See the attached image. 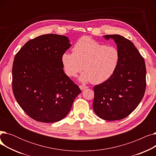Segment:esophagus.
Segmentation results:
<instances>
[{"mask_svg": "<svg viewBox=\"0 0 156 156\" xmlns=\"http://www.w3.org/2000/svg\"><path fill=\"white\" fill-rule=\"evenodd\" d=\"M79 87H80V88L81 90H83L86 89V88H88V87H87V86H84V85H80V86H79Z\"/></svg>", "mask_w": 156, "mask_h": 156, "instance_id": "esophagus-1", "label": "esophagus"}]
</instances>
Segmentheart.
<instances>
[{
  "label": "heart",
  "mask_w": 156,
  "mask_h": 156,
  "mask_svg": "<svg viewBox=\"0 0 156 156\" xmlns=\"http://www.w3.org/2000/svg\"><path fill=\"white\" fill-rule=\"evenodd\" d=\"M73 53L65 52L62 62L65 73L70 77L85 71L80 80L101 84L108 80L116 71L120 60L118 49L106 45L88 37L80 38L73 47Z\"/></svg>",
  "instance_id": "obj_1"
}]
</instances>
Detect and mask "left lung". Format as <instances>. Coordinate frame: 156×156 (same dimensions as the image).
Listing matches in <instances>:
<instances>
[{
  "instance_id": "left-lung-1",
  "label": "left lung",
  "mask_w": 156,
  "mask_h": 156,
  "mask_svg": "<svg viewBox=\"0 0 156 156\" xmlns=\"http://www.w3.org/2000/svg\"><path fill=\"white\" fill-rule=\"evenodd\" d=\"M114 39L120 54L118 66L105 82L94 87L93 109L107 121L125 118L141 102L146 88L144 57L131 41L119 35H107Z\"/></svg>"
}]
</instances>
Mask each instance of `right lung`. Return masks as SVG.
Wrapping results in <instances>:
<instances>
[{
  "label": "right lung",
  "mask_w": 156,
  "mask_h": 156,
  "mask_svg": "<svg viewBox=\"0 0 156 156\" xmlns=\"http://www.w3.org/2000/svg\"><path fill=\"white\" fill-rule=\"evenodd\" d=\"M67 37L46 34L31 39L16 54L12 87L27 115L42 122L59 121L81 92L63 70L62 55L71 47Z\"/></svg>",
  "instance_id": "obj_1"
}]
</instances>
